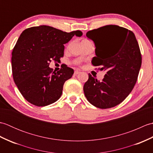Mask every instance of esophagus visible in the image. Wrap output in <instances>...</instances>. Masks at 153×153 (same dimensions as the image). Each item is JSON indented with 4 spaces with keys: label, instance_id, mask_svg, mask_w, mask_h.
Returning <instances> with one entry per match:
<instances>
[{
    "label": "esophagus",
    "instance_id": "esophagus-1",
    "mask_svg": "<svg viewBox=\"0 0 153 153\" xmlns=\"http://www.w3.org/2000/svg\"><path fill=\"white\" fill-rule=\"evenodd\" d=\"M80 73V71H78V70H76L74 71V76H76V75H77V74H79Z\"/></svg>",
    "mask_w": 153,
    "mask_h": 153
}]
</instances>
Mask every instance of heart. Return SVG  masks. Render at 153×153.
<instances>
[{
    "instance_id": "1",
    "label": "heart",
    "mask_w": 153,
    "mask_h": 153,
    "mask_svg": "<svg viewBox=\"0 0 153 153\" xmlns=\"http://www.w3.org/2000/svg\"><path fill=\"white\" fill-rule=\"evenodd\" d=\"M83 41H89V40H87V39H85V40H83Z\"/></svg>"
}]
</instances>
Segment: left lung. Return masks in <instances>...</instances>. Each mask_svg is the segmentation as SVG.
I'll return each instance as SVG.
<instances>
[{
  "label": "left lung",
  "instance_id": "1",
  "mask_svg": "<svg viewBox=\"0 0 153 153\" xmlns=\"http://www.w3.org/2000/svg\"><path fill=\"white\" fill-rule=\"evenodd\" d=\"M86 36L96 47L92 64L106 74L101 82L89 74L84 94L97 108H112L125 100L137 82L142 62L138 42L131 31L116 25L89 31Z\"/></svg>",
  "mask_w": 153,
  "mask_h": 153
}]
</instances>
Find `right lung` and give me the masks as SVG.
Wrapping results in <instances>:
<instances>
[{
	"label": "right lung",
	"mask_w": 153,
	"mask_h": 153,
	"mask_svg": "<svg viewBox=\"0 0 153 153\" xmlns=\"http://www.w3.org/2000/svg\"><path fill=\"white\" fill-rule=\"evenodd\" d=\"M81 31L67 33L48 25L25 30L12 53L14 81L24 99L37 106L53 104L60 99L63 85L72 77L74 70L62 64L59 71L49 67L52 60L58 62L64 56V45Z\"/></svg>",
	"instance_id": "1"
}]
</instances>
